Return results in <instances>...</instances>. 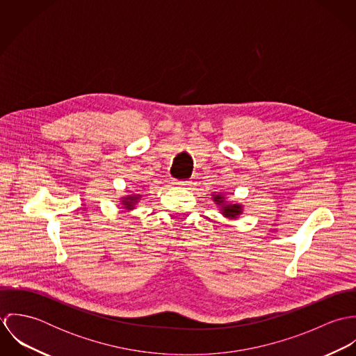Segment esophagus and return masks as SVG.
Segmentation results:
<instances>
[{"mask_svg": "<svg viewBox=\"0 0 356 356\" xmlns=\"http://www.w3.org/2000/svg\"><path fill=\"white\" fill-rule=\"evenodd\" d=\"M174 184L177 186H181V188H188L191 185V181H175Z\"/></svg>", "mask_w": 356, "mask_h": 356, "instance_id": "1", "label": "esophagus"}]
</instances>
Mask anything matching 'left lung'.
<instances>
[{
	"instance_id": "left-lung-1",
	"label": "left lung",
	"mask_w": 356,
	"mask_h": 356,
	"mask_svg": "<svg viewBox=\"0 0 356 356\" xmlns=\"http://www.w3.org/2000/svg\"><path fill=\"white\" fill-rule=\"evenodd\" d=\"M223 196L220 195H216L213 196V202H216V204H223ZM241 213V205L240 204H225L223 207V215L227 216V218H237V215Z\"/></svg>"
}]
</instances>
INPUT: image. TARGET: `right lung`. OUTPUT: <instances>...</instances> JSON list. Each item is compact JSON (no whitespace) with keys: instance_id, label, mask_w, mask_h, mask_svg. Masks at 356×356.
Here are the masks:
<instances>
[{"instance_id":"add662e5","label":"right lung","mask_w":356,"mask_h":356,"mask_svg":"<svg viewBox=\"0 0 356 356\" xmlns=\"http://www.w3.org/2000/svg\"><path fill=\"white\" fill-rule=\"evenodd\" d=\"M140 199V196H129V197H124L122 203L124 204V207L127 209H133L134 204L137 203V200Z\"/></svg>"}]
</instances>
